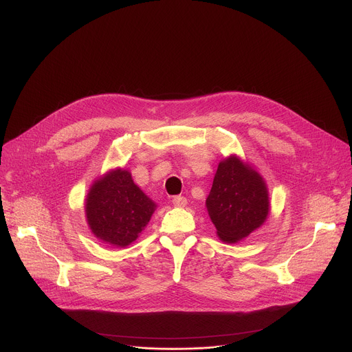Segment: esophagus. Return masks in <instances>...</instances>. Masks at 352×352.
<instances>
[{"label":"esophagus","mask_w":352,"mask_h":352,"mask_svg":"<svg viewBox=\"0 0 352 352\" xmlns=\"http://www.w3.org/2000/svg\"><path fill=\"white\" fill-rule=\"evenodd\" d=\"M172 203H173V206L175 207H186V204H187V200H186V197H182V196H176V197H173V200H172Z\"/></svg>","instance_id":"esophagus-1"}]
</instances>
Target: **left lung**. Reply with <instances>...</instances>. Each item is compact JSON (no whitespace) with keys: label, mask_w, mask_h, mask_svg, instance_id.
<instances>
[{"label":"left lung","mask_w":352,"mask_h":352,"mask_svg":"<svg viewBox=\"0 0 352 352\" xmlns=\"http://www.w3.org/2000/svg\"><path fill=\"white\" fill-rule=\"evenodd\" d=\"M206 206L217 236L226 243H238L268 218L265 180L238 155H230L218 165Z\"/></svg>","instance_id":"1"}]
</instances>
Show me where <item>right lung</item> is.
I'll list each match as a JSON object with an SVG mask.
<instances>
[{
    "label": "right lung",
    "mask_w": 352,
    "mask_h": 352,
    "mask_svg": "<svg viewBox=\"0 0 352 352\" xmlns=\"http://www.w3.org/2000/svg\"><path fill=\"white\" fill-rule=\"evenodd\" d=\"M155 210L156 204L123 168L96 179L85 199V217L92 235L114 248L135 242Z\"/></svg>",
    "instance_id": "obj_1"
}]
</instances>
